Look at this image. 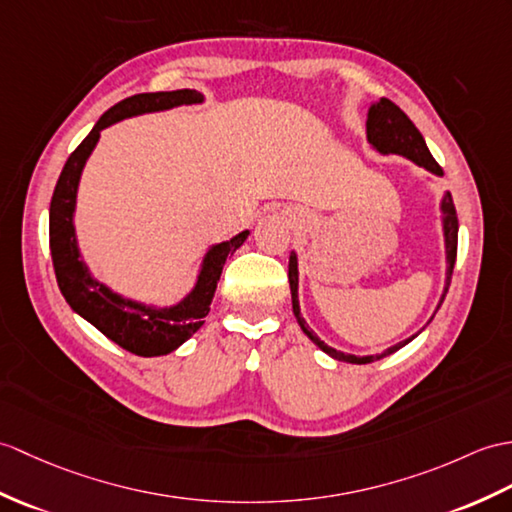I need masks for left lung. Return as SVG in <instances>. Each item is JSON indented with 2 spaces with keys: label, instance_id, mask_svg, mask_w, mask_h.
<instances>
[{
  "label": "left lung",
  "instance_id": "8db88e82",
  "mask_svg": "<svg viewBox=\"0 0 512 512\" xmlns=\"http://www.w3.org/2000/svg\"><path fill=\"white\" fill-rule=\"evenodd\" d=\"M366 141L371 144V148L379 154H399V157L410 159L414 165L427 170L432 176H443L441 165L434 161V157L427 150V144L423 135L419 133V128L410 122V117L403 113L397 104H392L386 98H379L368 106V115H366ZM430 178V176H427ZM438 211H441V229H443V244H445V283H443V292L441 299L436 303V310L430 316V320L410 338L401 340L397 344H392L386 351L375 353V355H355V353H344L334 347H329L323 340H320L314 331L307 327L305 318L301 314V303H299V255L296 251L290 253V270H288V279H290V292H292V312L296 316V323L303 329V334L310 338L320 351H325L329 358H334L338 362H349V364H368V362H377L386 358V355L399 351L401 347H406L408 342L417 338L421 331L432 323V318L436 316L438 307L445 301V294L449 290V281H451V272H454L456 264V248H458V216H456V207L454 200H451V194L445 192L441 202H438Z\"/></svg>",
  "mask_w": 512,
  "mask_h": 512
}]
</instances>
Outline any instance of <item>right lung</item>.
Listing matches in <instances>:
<instances>
[{"label":"right lung","mask_w":512,"mask_h":512,"mask_svg":"<svg viewBox=\"0 0 512 512\" xmlns=\"http://www.w3.org/2000/svg\"><path fill=\"white\" fill-rule=\"evenodd\" d=\"M202 102H205V95L196 89L139 93L117 102L100 117L85 141L71 152L61 176H58L50 202V251L58 288H61L67 305L95 329L102 331L106 338L130 353L141 355V358H157V355L176 351L205 325V316L209 314L222 268L227 264L229 255L246 242L251 231L246 229L233 235L231 240L209 244L205 255L200 257L194 285L183 299L172 305L139 301L133 296L115 292L111 285L95 277L80 253L74 222L80 178L104 128L130 120V117L163 113L178 109V106Z\"/></svg>","instance_id":"right-lung-1"}]
</instances>
